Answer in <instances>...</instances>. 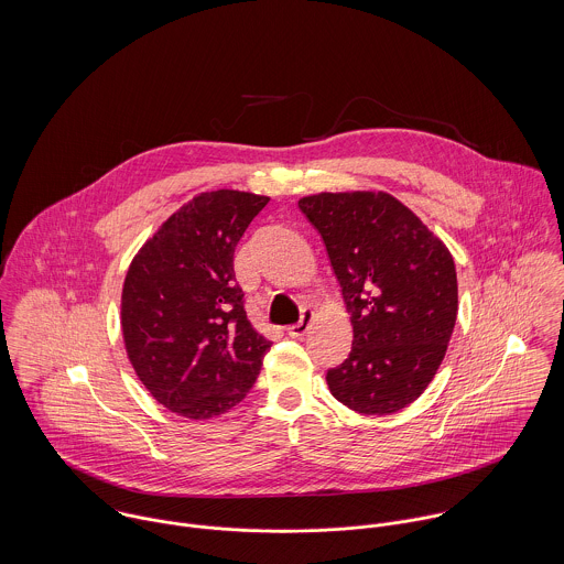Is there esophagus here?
<instances>
[{
    "label": "esophagus",
    "instance_id": "obj_1",
    "mask_svg": "<svg viewBox=\"0 0 564 564\" xmlns=\"http://www.w3.org/2000/svg\"><path fill=\"white\" fill-rule=\"evenodd\" d=\"M315 319V313L313 311H308V308H304L302 311V319L300 323H295V325H289L286 327V332H289V336L291 338H302L308 329H311V323Z\"/></svg>",
    "mask_w": 564,
    "mask_h": 564
}]
</instances>
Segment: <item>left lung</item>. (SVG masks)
Returning a JSON list of instances; mask_svg holds the SVG:
<instances>
[{
	"mask_svg": "<svg viewBox=\"0 0 564 564\" xmlns=\"http://www.w3.org/2000/svg\"><path fill=\"white\" fill-rule=\"evenodd\" d=\"M300 210L322 235L354 327L329 393L360 414H393L436 376L458 315L449 249L382 191L319 193Z\"/></svg>",
	"mask_w": 564,
	"mask_h": 564,
	"instance_id": "left-lung-1",
	"label": "left lung"
}]
</instances>
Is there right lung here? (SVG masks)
Here are the masks:
<instances>
[{
  "label": "right lung",
  "instance_id": "add662e5",
  "mask_svg": "<svg viewBox=\"0 0 564 564\" xmlns=\"http://www.w3.org/2000/svg\"><path fill=\"white\" fill-rule=\"evenodd\" d=\"M269 197L210 191L173 213L134 256L121 293L128 358L166 410L204 421L251 391L271 347L245 313L235 249Z\"/></svg>",
  "mask_w": 564,
  "mask_h": 564
}]
</instances>
